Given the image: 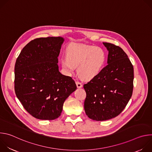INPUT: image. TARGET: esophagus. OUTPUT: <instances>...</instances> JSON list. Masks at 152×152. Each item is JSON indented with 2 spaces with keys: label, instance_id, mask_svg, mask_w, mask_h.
Returning a JSON list of instances; mask_svg holds the SVG:
<instances>
[{
  "label": "esophagus",
  "instance_id": "34e87169",
  "mask_svg": "<svg viewBox=\"0 0 152 152\" xmlns=\"http://www.w3.org/2000/svg\"><path fill=\"white\" fill-rule=\"evenodd\" d=\"M76 84L77 85V87L78 88H82V83L79 81H76Z\"/></svg>",
  "mask_w": 152,
  "mask_h": 152
}]
</instances>
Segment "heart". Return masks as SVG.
<instances>
[{
    "label": "heart",
    "mask_w": 152,
    "mask_h": 152,
    "mask_svg": "<svg viewBox=\"0 0 152 152\" xmlns=\"http://www.w3.org/2000/svg\"><path fill=\"white\" fill-rule=\"evenodd\" d=\"M66 55L61 60L63 71L71 75L78 67V74L85 79H91L97 76L106 62L104 51L99 47L90 45H71L67 49Z\"/></svg>",
    "instance_id": "b5f03b06"
}]
</instances>
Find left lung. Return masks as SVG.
<instances>
[{
	"label": "left lung",
	"mask_w": 152,
	"mask_h": 152,
	"mask_svg": "<svg viewBox=\"0 0 152 152\" xmlns=\"http://www.w3.org/2000/svg\"><path fill=\"white\" fill-rule=\"evenodd\" d=\"M108 50L107 65L100 73L83 85L86 92L85 113L96 121L118 115L131 99L134 88V67L124 50L103 42Z\"/></svg>",
	"instance_id": "left-lung-1"
}]
</instances>
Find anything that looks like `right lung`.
I'll use <instances>...</instances> for the list:
<instances>
[{"mask_svg":"<svg viewBox=\"0 0 152 152\" xmlns=\"http://www.w3.org/2000/svg\"><path fill=\"white\" fill-rule=\"evenodd\" d=\"M64 38H38L21 50L15 64L14 90L26 111L39 120H52L62 113L63 104L77 86L58 69Z\"/></svg>","mask_w":152,"mask_h":152,"instance_id":"add662e5","label":"right lung"}]
</instances>
